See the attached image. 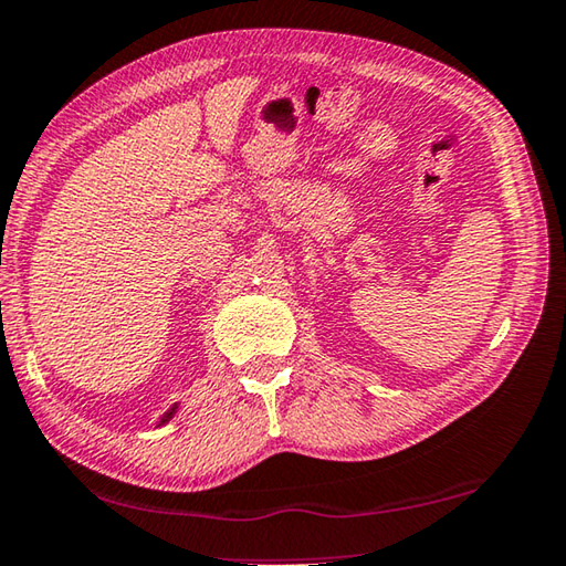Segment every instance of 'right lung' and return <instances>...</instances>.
<instances>
[{"label": "right lung", "instance_id": "right-lung-1", "mask_svg": "<svg viewBox=\"0 0 566 566\" xmlns=\"http://www.w3.org/2000/svg\"><path fill=\"white\" fill-rule=\"evenodd\" d=\"M176 413H178V403H176V406H172V408L168 410V413H163V418H160V423H158V426H166V423H168V420H170L172 416H176Z\"/></svg>", "mask_w": 566, "mask_h": 566}]
</instances>
